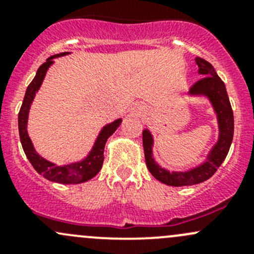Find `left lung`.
<instances>
[{
    "instance_id": "8db88e82",
    "label": "left lung",
    "mask_w": 254,
    "mask_h": 254,
    "mask_svg": "<svg viewBox=\"0 0 254 254\" xmlns=\"http://www.w3.org/2000/svg\"><path fill=\"white\" fill-rule=\"evenodd\" d=\"M195 63L199 67V73L203 75V77L198 79L190 87L189 92L191 94H205L211 101L215 112L217 114V120H219V141L211 150L205 163L189 171V172H170V171L161 168L153 161L152 150H151L152 148V136L148 132V130H145L142 132V145L146 166H147L151 175L167 186H194V184H199L201 182L207 181L216 172L217 168L221 166V163L226 158L232 142V137H234V113H232L224 81L217 76L215 68L206 60L196 58Z\"/></svg>"
}]
</instances>
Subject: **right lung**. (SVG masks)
Segmentation results:
<instances>
[{"mask_svg":"<svg viewBox=\"0 0 254 254\" xmlns=\"http://www.w3.org/2000/svg\"><path fill=\"white\" fill-rule=\"evenodd\" d=\"M68 53H60L56 55L50 56L37 71V75L30 82L29 86L27 87L25 91L24 99H23L22 107H20L19 114H18V129H19V137L20 142H22V147L24 150L25 156L32 163L34 170L37 171L39 175H42L48 181L55 182V183L61 184H76L82 183V182H87L91 178H93L97 173L101 171L102 165L104 161V146H106L107 140L111 136L113 132L118 129V127L122 123V119H118L113 122L112 124L107 125L103 127V130L99 134L98 139L94 143L93 148L89 152L88 157L83 160L82 162L72 163V165L67 166H56L54 163L49 162L44 160L42 156L38 155L35 152L33 143L30 141L29 136L27 132V122H28V113H29L30 104H32L33 99H34L35 93L39 89L40 84H42L43 79L45 77L49 66L53 64L54 58H59V56H64Z\"/></svg>","mask_w":254,"mask_h":254,"instance_id":"obj_1","label":"right lung"}]
</instances>
